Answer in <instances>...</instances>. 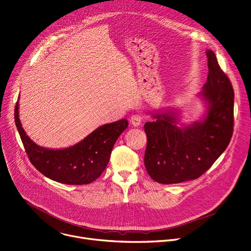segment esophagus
Returning a JSON list of instances; mask_svg holds the SVG:
<instances>
[{
	"label": "esophagus",
	"instance_id": "1",
	"mask_svg": "<svg viewBox=\"0 0 251 251\" xmlns=\"http://www.w3.org/2000/svg\"><path fill=\"white\" fill-rule=\"evenodd\" d=\"M141 122H142V116L140 115V114H133L130 118V123L135 127L139 126L141 124Z\"/></svg>",
	"mask_w": 251,
	"mask_h": 251
}]
</instances>
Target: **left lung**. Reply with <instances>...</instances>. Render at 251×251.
Returning a JSON list of instances; mask_svg holds the SVG:
<instances>
[{"label": "left lung", "mask_w": 251, "mask_h": 251, "mask_svg": "<svg viewBox=\"0 0 251 251\" xmlns=\"http://www.w3.org/2000/svg\"><path fill=\"white\" fill-rule=\"evenodd\" d=\"M208 76L201 96L207 114L200 122L178 127L177 114L153 115L144 130L147 146L144 164L158 183L173 184L193 180L206 172L228 146L233 134L234 91L221 70L215 54L206 51Z\"/></svg>", "instance_id": "1"}]
</instances>
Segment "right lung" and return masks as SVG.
<instances>
[{
	"label": "right lung",
	"mask_w": 251,
	"mask_h": 251,
	"mask_svg": "<svg viewBox=\"0 0 251 251\" xmlns=\"http://www.w3.org/2000/svg\"><path fill=\"white\" fill-rule=\"evenodd\" d=\"M15 123L35 168L46 177L69 185L95 181L107 167L114 144L128 127L126 119L106 124L69 148L53 150L40 147L28 137L19 119V102L15 107Z\"/></svg>",
	"instance_id": "obj_1"
}]
</instances>
